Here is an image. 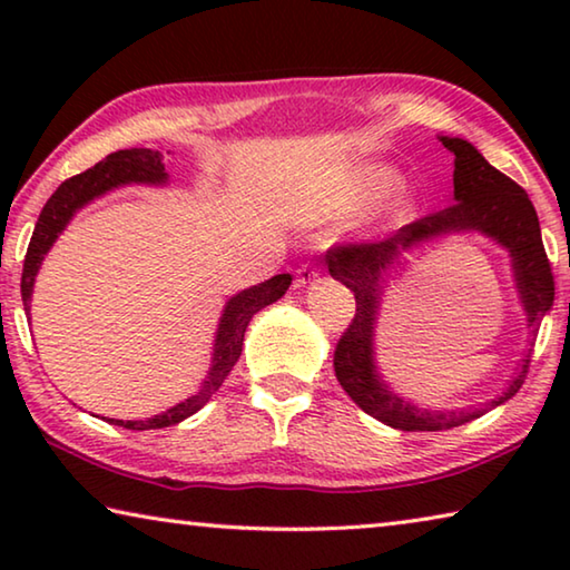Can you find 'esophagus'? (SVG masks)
<instances>
[{"label": "esophagus", "mask_w": 570, "mask_h": 570, "mask_svg": "<svg viewBox=\"0 0 570 570\" xmlns=\"http://www.w3.org/2000/svg\"><path fill=\"white\" fill-rule=\"evenodd\" d=\"M316 278H320V272H316V268H312V266H302L296 272V282H294V286L296 288H304V286H308V284H314Z\"/></svg>", "instance_id": "obj_1"}]
</instances>
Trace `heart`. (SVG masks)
I'll return each mask as SVG.
<instances>
[{"label": "heart", "instance_id": "b5f03b06", "mask_svg": "<svg viewBox=\"0 0 570 570\" xmlns=\"http://www.w3.org/2000/svg\"><path fill=\"white\" fill-rule=\"evenodd\" d=\"M402 183V170L390 166V163H366V166L356 168L350 178H346L340 190L334 193L330 208L332 220H354L364 214H370L372 208H377L384 198H389ZM414 210V198L410 193H397L384 206V218L390 224H402L407 220Z\"/></svg>", "mask_w": 570, "mask_h": 570}]
</instances>
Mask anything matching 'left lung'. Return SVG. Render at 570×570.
I'll list each match as a JSON object with an SVG mask.
<instances>
[{
	"label": "left lung",
	"instance_id": "obj_1",
	"mask_svg": "<svg viewBox=\"0 0 570 570\" xmlns=\"http://www.w3.org/2000/svg\"><path fill=\"white\" fill-rule=\"evenodd\" d=\"M442 146L455 156L450 208L402 226L397 234L364 246H336L326 254L334 282L344 284L356 298V314L350 330L336 344L334 372L344 392L372 414L374 420L402 432H438L460 428L515 397L525 380L530 354L505 380L493 400L475 410H428L392 387L377 364V324L387 288L407 272V256L438 244L442 238L478 234L505 250L510 276L523 308L525 330L538 334L543 316L553 308V274L548 264L540 224L528 193L495 170L472 142L438 135Z\"/></svg>",
	"mask_w": 570,
	"mask_h": 570
}]
</instances>
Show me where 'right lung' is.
<instances>
[{"label":"right lung","instance_id":"obj_1","mask_svg":"<svg viewBox=\"0 0 570 570\" xmlns=\"http://www.w3.org/2000/svg\"><path fill=\"white\" fill-rule=\"evenodd\" d=\"M168 178L170 176L166 173L163 153L150 150V148H130V150L110 153V156L100 160L95 168L80 173V176H72L70 180H65L45 204L40 218H37L30 248H27L24 272H22L24 312H30L35 278L40 274L45 256L50 254V248L55 246V240L60 238L62 230L70 226V220L75 218L77 210H82L85 206L92 204V200L108 196V193L125 186L163 188L168 186ZM288 286H292V276L278 274L264 284L248 286L244 292H238L228 298L216 326L210 366L196 394H190L188 400H180L166 412H158L146 420H115V417H102V420L128 430H163V428H170V424L188 420L190 414H196L210 397H214L220 384H224V380L228 377V372L234 370V364L238 362L240 350H244V334H246L248 322L254 320L262 308L278 302V298L286 294Z\"/></svg>","mask_w":570,"mask_h":570}]
</instances>
